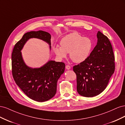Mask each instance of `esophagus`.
I'll list each match as a JSON object with an SVG mask.
<instances>
[{
	"instance_id": "obj_1",
	"label": "esophagus",
	"mask_w": 125,
	"mask_h": 125,
	"mask_svg": "<svg viewBox=\"0 0 125 125\" xmlns=\"http://www.w3.org/2000/svg\"><path fill=\"white\" fill-rule=\"evenodd\" d=\"M66 68L67 70H69V69H70L71 67H70V66L69 65H67V66H66Z\"/></svg>"
}]
</instances>
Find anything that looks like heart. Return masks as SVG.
I'll use <instances>...</instances> for the list:
<instances>
[{
    "label": "heart",
    "mask_w": 125,
    "mask_h": 125,
    "mask_svg": "<svg viewBox=\"0 0 125 125\" xmlns=\"http://www.w3.org/2000/svg\"><path fill=\"white\" fill-rule=\"evenodd\" d=\"M60 47L55 46L53 51L59 59L65 58L67 53L75 63L84 62L88 57L92 47V42L87 37H83L77 32L66 35L62 39Z\"/></svg>",
    "instance_id": "b5f03b06"
}]
</instances>
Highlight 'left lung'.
Wrapping results in <instances>:
<instances>
[{
	"instance_id": "1",
	"label": "left lung",
	"mask_w": 125,
	"mask_h": 125,
	"mask_svg": "<svg viewBox=\"0 0 125 125\" xmlns=\"http://www.w3.org/2000/svg\"><path fill=\"white\" fill-rule=\"evenodd\" d=\"M97 37V44L90 56L73 67L77 75V92L88 97L103 92L115 71V57L110 41L100 31Z\"/></svg>"
}]
</instances>
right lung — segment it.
<instances>
[{"label": "right lung", "mask_w": 125, "mask_h": 125, "mask_svg": "<svg viewBox=\"0 0 125 125\" xmlns=\"http://www.w3.org/2000/svg\"><path fill=\"white\" fill-rule=\"evenodd\" d=\"M36 38L47 43L51 49V35L48 32L39 31L25 33L15 44L12 52V73L14 81L29 98L37 102L51 99L56 94L57 83L64 73L65 63L50 60L40 68H32L26 65L21 50L30 39Z\"/></svg>", "instance_id": "add662e5"}]
</instances>
